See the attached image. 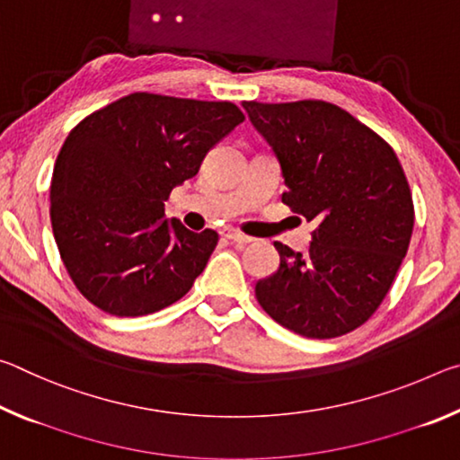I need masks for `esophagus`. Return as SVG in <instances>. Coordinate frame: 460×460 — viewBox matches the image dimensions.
I'll use <instances>...</instances> for the list:
<instances>
[{"label":"esophagus","mask_w":460,"mask_h":460,"mask_svg":"<svg viewBox=\"0 0 460 460\" xmlns=\"http://www.w3.org/2000/svg\"><path fill=\"white\" fill-rule=\"evenodd\" d=\"M221 235L225 237V239H229V241H233V243H252V237H247V235H243V233H241L239 229H235V227H225L223 231H221Z\"/></svg>","instance_id":"1"}]
</instances>
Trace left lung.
I'll return each instance as SVG.
<instances>
[{"label": "left lung", "instance_id": "left-lung-1", "mask_svg": "<svg viewBox=\"0 0 460 460\" xmlns=\"http://www.w3.org/2000/svg\"><path fill=\"white\" fill-rule=\"evenodd\" d=\"M243 109L282 168V202L316 225L308 253L276 241L279 268L255 284L258 302L302 337L351 332L385 298L414 229L398 155L326 101H243Z\"/></svg>", "mask_w": 460, "mask_h": 460}]
</instances>
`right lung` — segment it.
Returning a JSON list of instances; mask_svg holds the SVG:
<instances>
[{"label": "right lung", "instance_id": "add662e5", "mask_svg": "<svg viewBox=\"0 0 460 460\" xmlns=\"http://www.w3.org/2000/svg\"><path fill=\"white\" fill-rule=\"evenodd\" d=\"M243 119L229 101L131 93L68 134L52 172L50 221L91 305L144 316L190 290L219 235L164 219V200Z\"/></svg>", "mask_w": 460, "mask_h": 460}]
</instances>
